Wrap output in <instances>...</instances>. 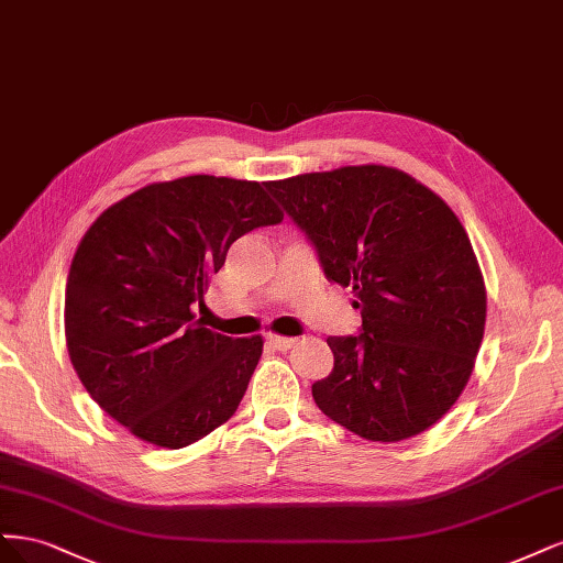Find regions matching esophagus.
<instances>
[{
	"label": "esophagus",
	"instance_id": "obj_1",
	"mask_svg": "<svg viewBox=\"0 0 563 563\" xmlns=\"http://www.w3.org/2000/svg\"><path fill=\"white\" fill-rule=\"evenodd\" d=\"M268 343L274 346L276 351H289L297 343V339L292 336H278V334H268Z\"/></svg>",
	"mask_w": 563,
	"mask_h": 563
}]
</instances>
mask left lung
Listing matches in <instances>:
<instances>
[{"instance_id": "1", "label": "left lung", "mask_w": 563, "mask_h": 563, "mask_svg": "<svg viewBox=\"0 0 563 563\" xmlns=\"http://www.w3.org/2000/svg\"><path fill=\"white\" fill-rule=\"evenodd\" d=\"M311 239L330 280L353 287L360 336H330L313 384L324 416L369 442H402L459 400L484 339L486 287L442 198L390 166H343L266 183Z\"/></svg>"}]
</instances>
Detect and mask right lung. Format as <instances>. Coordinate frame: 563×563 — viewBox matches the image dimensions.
I'll return each instance as SVG.
<instances>
[{
	"label": "right lung",
	"mask_w": 563,
	"mask_h": 563,
	"mask_svg": "<svg viewBox=\"0 0 563 563\" xmlns=\"http://www.w3.org/2000/svg\"><path fill=\"white\" fill-rule=\"evenodd\" d=\"M280 220L260 183L189 175L133 191L88 227L65 289L67 353L135 438L183 449L239 409L264 339L217 334L194 303L235 239Z\"/></svg>",
	"instance_id": "add662e5"
}]
</instances>
